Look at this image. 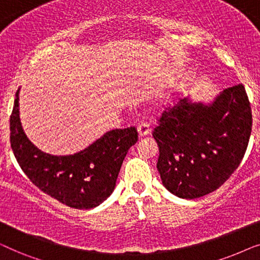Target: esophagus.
Here are the masks:
<instances>
[{
  "mask_svg": "<svg viewBox=\"0 0 260 260\" xmlns=\"http://www.w3.org/2000/svg\"><path fill=\"white\" fill-rule=\"evenodd\" d=\"M137 131H138V135H140L141 137L143 136H147V135L150 134V125H149V123L147 122H142L140 125L137 126Z\"/></svg>",
  "mask_w": 260,
  "mask_h": 260,
  "instance_id": "esophagus-1",
  "label": "esophagus"
}]
</instances>
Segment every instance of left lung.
Returning a JSON list of instances; mask_svg holds the SVG:
<instances>
[{
  "mask_svg": "<svg viewBox=\"0 0 260 260\" xmlns=\"http://www.w3.org/2000/svg\"><path fill=\"white\" fill-rule=\"evenodd\" d=\"M252 112L243 84L208 104L180 99L163 111L152 136L163 186L182 199L212 193L229 180L250 141Z\"/></svg>",
  "mask_w": 260,
  "mask_h": 260,
  "instance_id": "left-lung-1",
  "label": "left lung"
}]
</instances>
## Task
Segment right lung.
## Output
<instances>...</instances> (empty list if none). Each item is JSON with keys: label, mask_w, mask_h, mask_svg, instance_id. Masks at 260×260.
<instances>
[{"label": "right lung", "mask_w": 260, "mask_h": 260, "mask_svg": "<svg viewBox=\"0 0 260 260\" xmlns=\"http://www.w3.org/2000/svg\"><path fill=\"white\" fill-rule=\"evenodd\" d=\"M19 92L10 116V144L21 169L39 189L61 204L77 209L97 207L115 189L124 157L138 140L136 127L109 131L73 155L47 154L24 134Z\"/></svg>", "instance_id": "1"}]
</instances>
